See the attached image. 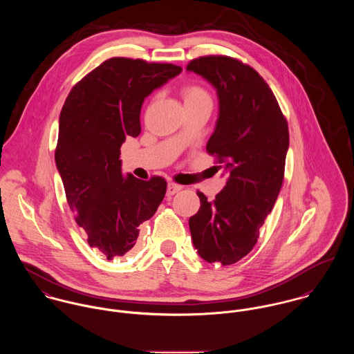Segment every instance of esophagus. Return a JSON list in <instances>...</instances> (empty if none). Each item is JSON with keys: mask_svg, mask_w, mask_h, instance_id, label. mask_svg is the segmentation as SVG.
<instances>
[{"mask_svg": "<svg viewBox=\"0 0 354 354\" xmlns=\"http://www.w3.org/2000/svg\"><path fill=\"white\" fill-rule=\"evenodd\" d=\"M181 189H183V185L176 184V183H169V185H167V195H169V196L176 195V194H178Z\"/></svg>", "mask_w": 354, "mask_h": 354, "instance_id": "1", "label": "esophagus"}]
</instances>
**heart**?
<instances>
[{
    "instance_id": "heart-1",
    "label": "heart",
    "mask_w": 354,
    "mask_h": 354,
    "mask_svg": "<svg viewBox=\"0 0 354 354\" xmlns=\"http://www.w3.org/2000/svg\"><path fill=\"white\" fill-rule=\"evenodd\" d=\"M181 94H183V98H184L185 103L202 101L211 102L208 90L199 83H187V84H184L183 90H181Z\"/></svg>"
}]
</instances>
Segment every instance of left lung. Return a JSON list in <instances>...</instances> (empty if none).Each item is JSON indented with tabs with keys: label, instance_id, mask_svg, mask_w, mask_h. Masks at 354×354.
<instances>
[{
	"label": "left lung",
	"instance_id": "1",
	"mask_svg": "<svg viewBox=\"0 0 354 354\" xmlns=\"http://www.w3.org/2000/svg\"><path fill=\"white\" fill-rule=\"evenodd\" d=\"M212 83L219 95V118L207 143L216 171L229 180L189 218L192 241L208 263L229 266L251 252L285 177L289 127L266 80L239 58L203 55L187 65Z\"/></svg>",
	"mask_w": 354,
	"mask_h": 354
}]
</instances>
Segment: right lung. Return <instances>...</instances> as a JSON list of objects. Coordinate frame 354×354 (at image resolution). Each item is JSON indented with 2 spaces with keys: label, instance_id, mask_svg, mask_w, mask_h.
Wrapping results in <instances>:
<instances>
[{
  "label": "right lung",
  "instance_id": "obj_1",
  "mask_svg": "<svg viewBox=\"0 0 354 354\" xmlns=\"http://www.w3.org/2000/svg\"><path fill=\"white\" fill-rule=\"evenodd\" d=\"M183 71L167 62L113 57L71 90L59 114L55 163L65 196L88 244L109 260L129 252L139 226L163 201L160 176L122 177L120 149L142 131V104L152 90Z\"/></svg>",
  "mask_w": 354,
  "mask_h": 354
}]
</instances>
